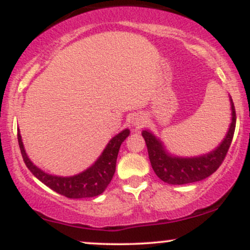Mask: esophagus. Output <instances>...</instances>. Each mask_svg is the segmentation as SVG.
<instances>
[{
  "label": "esophagus",
  "instance_id": "esophagus-1",
  "mask_svg": "<svg viewBox=\"0 0 250 250\" xmlns=\"http://www.w3.org/2000/svg\"><path fill=\"white\" fill-rule=\"evenodd\" d=\"M146 122H147L146 121V117L143 116L142 114H136V115L133 117V120H131V123H133V125L136 129L142 128L143 125H145Z\"/></svg>",
  "mask_w": 250,
  "mask_h": 250
}]
</instances>
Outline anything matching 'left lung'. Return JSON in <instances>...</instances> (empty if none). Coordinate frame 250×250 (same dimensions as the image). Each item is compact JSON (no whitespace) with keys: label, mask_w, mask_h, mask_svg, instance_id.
<instances>
[{"label":"left lung","mask_w":250,"mask_h":250,"mask_svg":"<svg viewBox=\"0 0 250 250\" xmlns=\"http://www.w3.org/2000/svg\"><path fill=\"white\" fill-rule=\"evenodd\" d=\"M231 105V123L228 133L221 145L215 150L197 157H177L168 154L162 142L150 131L143 130L142 136L148 148L149 160L155 174L169 185H187L201 181L219 169L225 160L230 143L233 141L236 114L233 100Z\"/></svg>","instance_id":"1"}]
</instances>
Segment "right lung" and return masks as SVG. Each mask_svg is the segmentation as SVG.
<instances>
[{
    "instance_id": "1",
    "label": "right lung",
    "mask_w": 250,
    "mask_h": 250,
    "mask_svg": "<svg viewBox=\"0 0 250 250\" xmlns=\"http://www.w3.org/2000/svg\"><path fill=\"white\" fill-rule=\"evenodd\" d=\"M128 136L129 129L122 130L109 141L101 156L91 167H89L87 170L82 171V173L69 177L54 176V175L44 173L41 169L37 168L25 154L20 133L17 134V140H19V146L25 166L33 173L34 176H36L47 187L63 196L69 197V199H83V197L97 196L105 190L115 173L120 147Z\"/></svg>"
}]
</instances>
